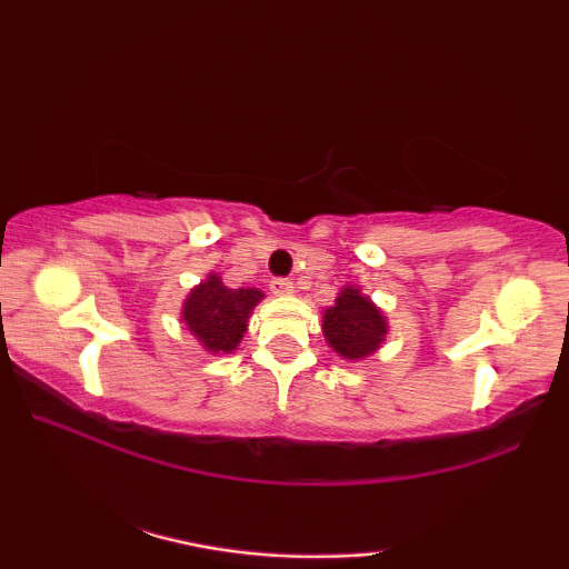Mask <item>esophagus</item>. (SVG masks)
Instances as JSON below:
<instances>
[{"mask_svg": "<svg viewBox=\"0 0 569 569\" xmlns=\"http://www.w3.org/2000/svg\"><path fill=\"white\" fill-rule=\"evenodd\" d=\"M269 290L274 292V295H292V292H295V284L290 282V279H282V277H277V279H271Z\"/></svg>", "mask_w": 569, "mask_h": 569, "instance_id": "34e87169", "label": "esophagus"}]
</instances>
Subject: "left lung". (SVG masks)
Here are the masks:
<instances>
[{"label": "left lung", "instance_id": "8db88e82", "mask_svg": "<svg viewBox=\"0 0 569 569\" xmlns=\"http://www.w3.org/2000/svg\"><path fill=\"white\" fill-rule=\"evenodd\" d=\"M386 316L357 287H345L323 313V337L345 360H365L376 355V349L386 341Z\"/></svg>", "mask_w": 569, "mask_h": 569}]
</instances>
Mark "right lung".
<instances>
[{"label": "right lung", "mask_w": 569, "mask_h": 569, "mask_svg": "<svg viewBox=\"0 0 569 569\" xmlns=\"http://www.w3.org/2000/svg\"><path fill=\"white\" fill-rule=\"evenodd\" d=\"M261 298L263 292L256 290V287L230 290L212 271V274H207L204 282L189 292L181 310V321L201 341L207 352H236L248 329V316L259 306Z\"/></svg>", "instance_id": "1"}]
</instances>
